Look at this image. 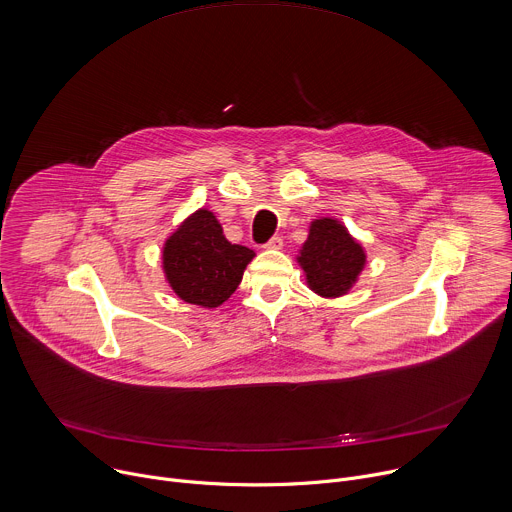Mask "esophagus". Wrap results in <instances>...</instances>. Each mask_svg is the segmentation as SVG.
<instances>
[{"instance_id":"34e87169","label":"esophagus","mask_w":512,"mask_h":512,"mask_svg":"<svg viewBox=\"0 0 512 512\" xmlns=\"http://www.w3.org/2000/svg\"><path fill=\"white\" fill-rule=\"evenodd\" d=\"M283 247V239L281 237H271L267 243H265V249H281Z\"/></svg>"}]
</instances>
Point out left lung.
<instances>
[{
    "mask_svg": "<svg viewBox=\"0 0 512 512\" xmlns=\"http://www.w3.org/2000/svg\"><path fill=\"white\" fill-rule=\"evenodd\" d=\"M297 263L305 271L311 291L321 297H339L358 281L366 265V251L337 219L321 217L311 221Z\"/></svg>",
    "mask_w": 512,
    "mask_h": 512,
    "instance_id": "left-lung-1",
    "label": "left lung"
}]
</instances>
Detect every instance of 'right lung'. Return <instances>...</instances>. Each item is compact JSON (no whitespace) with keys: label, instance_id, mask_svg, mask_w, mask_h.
Segmentation results:
<instances>
[{"label":"right lung","instance_id":"1","mask_svg":"<svg viewBox=\"0 0 512 512\" xmlns=\"http://www.w3.org/2000/svg\"><path fill=\"white\" fill-rule=\"evenodd\" d=\"M253 257L249 247L225 239L211 211L199 209L164 241L162 269L183 301L213 309L235 293Z\"/></svg>","mask_w":512,"mask_h":512}]
</instances>
